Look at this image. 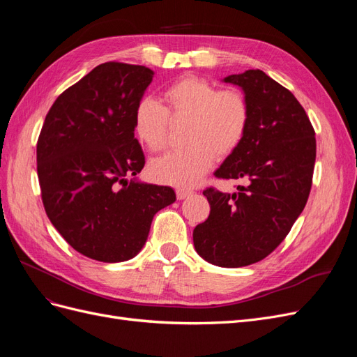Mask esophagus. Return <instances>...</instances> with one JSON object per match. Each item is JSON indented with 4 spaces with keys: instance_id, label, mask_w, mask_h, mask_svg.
<instances>
[{
    "instance_id": "esophagus-1",
    "label": "esophagus",
    "mask_w": 357,
    "mask_h": 357,
    "mask_svg": "<svg viewBox=\"0 0 357 357\" xmlns=\"http://www.w3.org/2000/svg\"><path fill=\"white\" fill-rule=\"evenodd\" d=\"M176 195H177V199H185V198H188L189 195H192V190L177 189V190H176Z\"/></svg>"
}]
</instances>
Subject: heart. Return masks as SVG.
I'll return each mask as SVG.
<instances>
[{"label":"heart","mask_w":357,"mask_h":357,"mask_svg":"<svg viewBox=\"0 0 357 357\" xmlns=\"http://www.w3.org/2000/svg\"><path fill=\"white\" fill-rule=\"evenodd\" d=\"M165 107L143 98L134 112V131L150 152H159L168 142L169 117L189 121L185 149L156 158L149 165L155 181L178 188L197 185L218 158L235 152L247 132L250 109L245 96L234 89L219 91L208 80L186 75L164 92Z\"/></svg>","instance_id":"b5f03b06"}]
</instances>
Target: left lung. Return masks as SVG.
<instances>
[{"label": "left lung", "mask_w": 357, "mask_h": 357, "mask_svg": "<svg viewBox=\"0 0 357 357\" xmlns=\"http://www.w3.org/2000/svg\"><path fill=\"white\" fill-rule=\"evenodd\" d=\"M222 82L243 91L250 122L238 149L214 174L244 180L245 186L234 193L204 190L211 210L193 229V245L215 266L240 268L275 250L304 210L314 171L316 134L294 93L264 71L247 70Z\"/></svg>", "instance_id": "left-lung-1"}]
</instances>
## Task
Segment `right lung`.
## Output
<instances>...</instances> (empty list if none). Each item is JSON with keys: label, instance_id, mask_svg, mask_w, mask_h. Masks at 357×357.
Masks as SVG:
<instances>
[{"label": "right lung", "instance_id": "right-lung-1", "mask_svg": "<svg viewBox=\"0 0 357 357\" xmlns=\"http://www.w3.org/2000/svg\"><path fill=\"white\" fill-rule=\"evenodd\" d=\"M153 75L143 66L101 63L58 96L41 128L37 172L47 218L95 261L135 257L153 215L176 201L171 188L137 178L146 160L134 112Z\"/></svg>", "mask_w": 357, "mask_h": 357}]
</instances>
